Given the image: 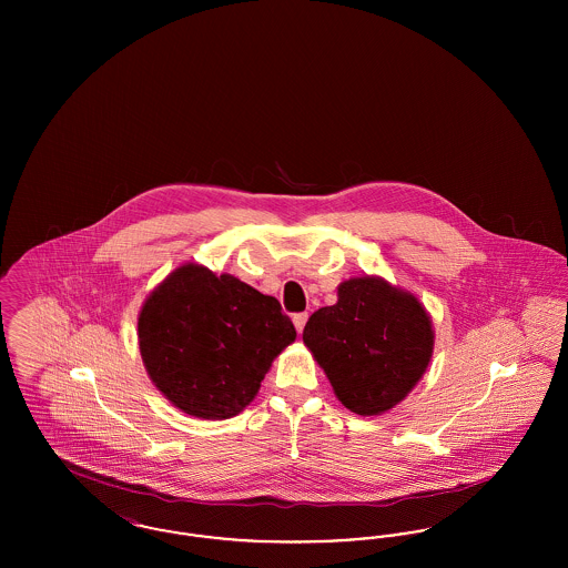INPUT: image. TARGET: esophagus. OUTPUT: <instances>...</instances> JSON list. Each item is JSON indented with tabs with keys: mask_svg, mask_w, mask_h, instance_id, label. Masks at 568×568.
<instances>
[{
	"mask_svg": "<svg viewBox=\"0 0 568 568\" xmlns=\"http://www.w3.org/2000/svg\"><path fill=\"white\" fill-rule=\"evenodd\" d=\"M292 320H294V325H296L297 332L302 334V329H304V325H306V320H308V315H306V313H296V315H294Z\"/></svg>",
	"mask_w": 568,
	"mask_h": 568,
	"instance_id": "1",
	"label": "esophagus"
}]
</instances>
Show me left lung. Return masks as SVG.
Listing matches in <instances>:
<instances>
[{"label":"left lung","instance_id":"left-lung-1","mask_svg":"<svg viewBox=\"0 0 568 568\" xmlns=\"http://www.w3.org/2000/svg\"><path fill=\"white\" fill-rule=\"evenodd\" d=\"M302 338L338 400L357 415L398 405L426 373L434 347L419 300L375 276L345 281L338 302L315 311Z\"/></svg>","mask_w":568,"mask_h":568}]
</instances>
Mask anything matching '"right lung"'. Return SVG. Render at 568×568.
<instances>
[{
  "label": "right lung",
  "instance_id": "right-lung-1",
  "mask_svg": "<svg viewBox=\"0 0 568 568\" xmlns=\"http://www.w3.org/2000/svg\"><path fill=\"white\" fill-rule=\"evenodd\" d=\"M138 341L149 377L172 405L227 419L255 398L272 359L296 341V327L276 297L185 264L146 297Z\"/></svg>",
  "mask_w": 568,
  "mask_h": 568
}]
</instances>
